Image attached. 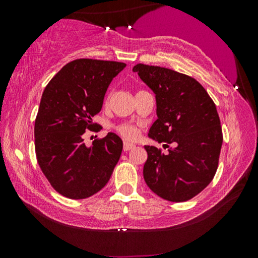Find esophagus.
Wrapping results in <instances>:
<instances>
[{
	"label": "esophagus",
	"instance_id": "34e87169",
	"mask_svg": "<svg viewBox=\"0 0 258 258\" xmlns=\"http://www.w3.org/2000/svg\"><path fill=\"white\" fill-rule=\"evenodd\" d=\"M133 148H135V146H134V144H132V143H129V142H124V144H123V150H124V151L132 150Z\"/></svg>",
	"mask_w": 258,
	"mask_h": 258
}]
</instances>
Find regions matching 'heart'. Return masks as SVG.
Segmentation results:
<instances>
[{"label": "heart", "instance_id": "heart-1", "mask_svg": "<svg viewBox=\"0 0 258 258\" xmlns=\"http://www.w3.org/2000/svg\"><path fill=\"white\" fill-rule=\"evenodd\" d=\"M112 96V90H110L107 95V98H105V102L110 101V98ZM116 130H117V133L119 135H122L124 139H128V140H135L137 135H139V130L135 125L130 124V123H121V124H118L116 126Z\"/></svg>", "mask_w": 258, "mask_h": 258}]
</instances>
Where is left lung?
Returning a JSON list of instances; mask_svg holds the SVG:
<instances>
[{
	"mask_svg": "<svg viewBox=\"0 0 258 258\" xmlns=\"http://www.w3.org/2000/svg\"><path fill=\"white\" fill-rule=\"evenodd\" d=\"M133 72L156 95L157 119L149 137L168 148L163 154L144 147V181L170 202L191 200L213 181L218 167L223 135L216 105L202 84L185 74L142 63Z\"/></svg>",
	"mask_w": 258,
	"mask_h": 258,
	"instance_id": "obj_1",
	"label": "left lung"
}]
</instances>
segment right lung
Instances as JSON below:
<instances>
[{"label": "right lung", "mask_w": 258, "mask_h": 258, "mask_svg": "<svg viewBox=\"0 0 258 258\" xmlns=\"http://www.w3.org/2000/svg\"><path fill=\"white\" fill-rule=\"evenodd\" d=\"M125 63L79 58L67 63L42 94L35 119V151L42 172L61 195L82 200L107 184L121 157L122 140L114 133L87 147L86 130L98 132L93 117L105 91Z\"/></svg>", "instance_id": "add662e5"}]
</instances>
